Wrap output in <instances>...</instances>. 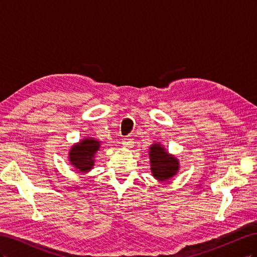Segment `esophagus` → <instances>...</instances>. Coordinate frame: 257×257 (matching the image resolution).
I'll list each match as a JSON object with an SVG mask.
<instances>
[{
	"label": "esophagus",
	"instance_id": "34e87169",
	"mask_svg": "<svg viewBox=\"0 0 257 257\" xmlns=\"http://www.w3.org/2000/svg\"><path fill=\"white\" fill-rule=\"evenodd\" d=\"M122 145H123L124 147H126V148H132V147L134 146V142H133V139L124 138L123 141H122Z\"/></svg>",
	"mask_w": 257,
	"mask_h": 257
}]
</instances>
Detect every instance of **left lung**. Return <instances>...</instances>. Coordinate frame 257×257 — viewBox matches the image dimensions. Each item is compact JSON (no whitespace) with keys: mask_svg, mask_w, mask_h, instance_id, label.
Returning a JSON list of instances; mask_svg holds the SVG:
<instances>
[{"mask_svg":"<svg viewBox=\"0 0 257 257\" xmlns=\"http://www.w3.org/2000/svg\"><path fill=\"white\" fill-rule=\"evenodd\" d=\"M151 173L159 181H167L172 179L179 170V161L174 155L168 154L160 143L153 144L149 150Z\"/></svg>","mask_w":257,"mask_h":257,"instance_id":"1","label":"left lung"}]
</instances>
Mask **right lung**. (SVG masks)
<instances>
[{
	"mask_svg": "<svg viewBox=\"0 0 257 257\" xmlns=\"http://www.w3.org/2000/svg\"><path fill=\"white\" fill-rule=\"evenodd\" d=\"M100 142L87 137L72 147L69 151V163L79 173H88L94 166V155L99 150Z\"/></svg>",
	"mask_w": 257,
	"mask_h": 257,
	"instance_id": "obj_1",
	"label": "right lung"
}]
</instances>
